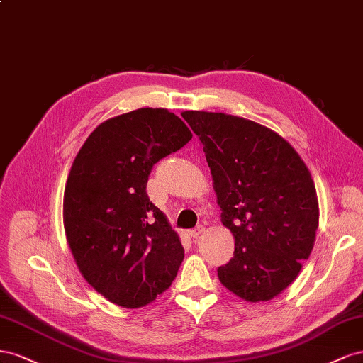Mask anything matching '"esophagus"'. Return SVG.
<instances>
[{
    "instance_id": "1",
    "label": "esophagus",
    "mask_w": 363,
    "mask_h": 363,
    "mask_svg": "<svg viewBox=\"0 0 363 363\" xmlns=\"http://www.w3.org/2000/svg\"><path fill=\"white\" fill-rule=\"evenodd\" d=\"M203 231H205V228H203L202 225H199V226H196L194 230H191V231H190V235L193 237V239H198V237H199Z\"/></svg>"
}]
</instances>
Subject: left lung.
Returning <instances> with one entry per match:
<instances>
[{"label":"left lung","instance_id":"left-lung-1","mask_svg":"<svg viewBox=\"0 0 363 363\" xmlns=\"http://www.w3.org/2000/svg\"><path fill=\"white\" fill-rule=\"evenodd\" d=\"M211 170L234 257L220 283L246 301H269L294 283L313 250L319 208L312 176L274 130L222 112L185 111Z\"/></svg>","mask_w":363,"mask_h":363}]
</instances>
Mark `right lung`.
<instances>
[{
  "label": "right lung",
  "instance_id": "add662e5",
  "mask_svg": "<svg viewBox=\"0 0 363 363\" xmlns=\"http://www.w3.org/2000/svg\"><path fill=\"white\" fill-rule=\"evenodd\" d=\"M191 137L173 112L141 108L101 123L71 165L64 194L69 250L86 281L113 304L146 306L178 274L184 247L146 187L153 165Z\"/></svg>",
  "mask_w": 363,
  "mask_h": 363
}]
</instances>
